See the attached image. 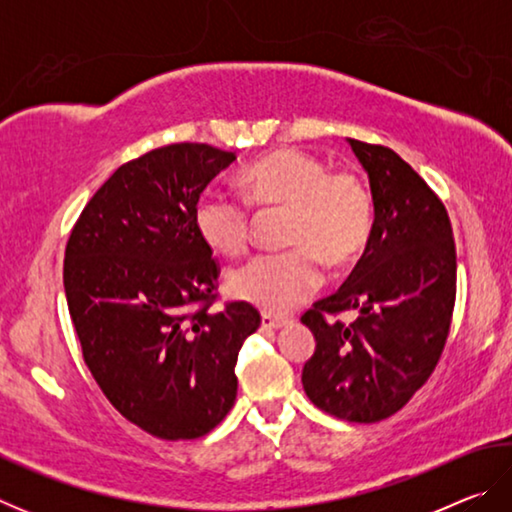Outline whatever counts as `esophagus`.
<instances>
[{
	"mask_svg": "<svg viewBox=\"0 0 512 512\" xmlns=\"http://www.w3.org/2000/svg\"><path fill=\"white\" fill-rule=\"evenodd\" d=\"M287 323H289V318H280V316H271V314L262 316V327L264 329H280Z\"/></svg>",
	"mask_w": 512,
	"mask_h": 512,
	"instance_id": "obj_1",
	"label": "esophagus"
}]
</instances>
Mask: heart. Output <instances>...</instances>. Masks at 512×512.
<instances>
[{"instance_id":"heart-1","label":"heart","mask_w":512,"mask_h":512,"mask_svg":"<svg viewBox=\"0 0 512 512\" xmlns=\"http://www.w3.org/2000/svg\"><path fill=\"white\" fill-rule=\"evenodd\" d=\"M244 201L257 210H287L282 253L257 255L228 275L232 296L266 314H287L318 289L320 264L343 268L366 250L375 205L354 171H327L300 149H275L239 173ZM194 228L216 255L237 257L250 244L248 207L221 192H205L194 207Z\"/></svg>"}]
</instances>
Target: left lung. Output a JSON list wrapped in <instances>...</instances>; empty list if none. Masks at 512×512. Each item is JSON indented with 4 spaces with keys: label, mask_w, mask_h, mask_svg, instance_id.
<instances>
[{
    "label": "left lung",
    "mask_w": 512,
    "mask_h": 512,
    "mask_svg": "<svg viewBox=\"0 0 512 512\" xmlns=\"http://www.w3.org/2000/svg\"><path fill=\"white\" fill-rule=\"evenodd\" d=\"M370 180L372 235L348 280L300 320L316 339L302 386L348 422L391 418L443 354L456 300V246L440 198L388 146L348 140ZM359 310L350 326L327 321Z\"/></svg>",
    "instance_id": "obj_1"
}]
</instances>
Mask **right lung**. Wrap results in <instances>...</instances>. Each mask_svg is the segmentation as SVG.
<instances>
[{"mask_svg": "<svg viewBox=\"0 0 512 512\" xmlns=\"http://www.w3.org/2000/svg\"><path fill=\"white\" fill-rule=\"evenodd\" d=\"M237 160L169 144L112 173L65 248L63 282L83 359L110 404L162 440L210 433L237 397V357L259 311H212L219 264L194 228L203 189Z\"/></svg>", "mask_w": 512, "mask_h": 512, "instance_id": "right-lung-1", "label": "right lung"}]
</instances>
